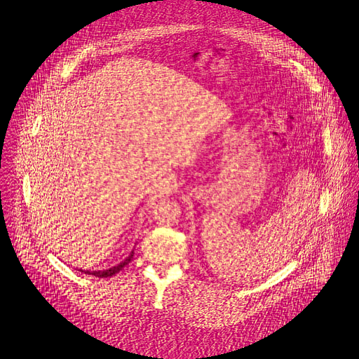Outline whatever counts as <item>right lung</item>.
I'll use <instances>...</instances> for the list:
<instances>
[{
  "instance_id": "obj_1",
  "label": "right lung",
  "mask_w": 359,
  "mask_h": 359,
  "mask_svg": "<svg viewBox=\"0 0 359 359\" xmlns=\"http://www.w3.org/2000/svg\"><path fill=\"white\" fill-rule=\"evenodd\" d=\"M132 257H134V252H130V255L123 262H121L119 265L113 266V268H109V269H104V271H83V269H80V272H84V273H88V275H94V276H97V278H109V276H113L115 273H118L119 271H122L128 265V263L132 260Z\"/></svg>"
}]
</instances>
